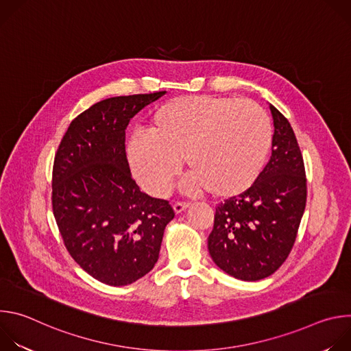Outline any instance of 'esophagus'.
Here are the masks:
<instances>
[{
    "instance_id": "1",
    "label": "esophagus",
    "mask_w": 351,
    "mask_h": 351,
    "mask_svg": "<svg viewBox=\"0 0 351 351\" xmlns=\"http://www.w3.org/2000/svg\"><path fill=\"white\" fill-rule=\"evenodd\" d=\"M187 207H189L187 203H179V202H178V203L173 204V211H175L176 214H180V213L184 211Z\"/></svg>"
}]
</instances>
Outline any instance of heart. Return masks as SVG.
Segmentation results:
<instances>
[{
  "instance_id": "1",
  "label": "heart",
  "mask_w": 351,
  "mask_h": 351,
  "mask_svg": "<svg viewBox=\"0 0 351 351\" xmlns=\"http://www.w3.org/2000/svg\"><path fill=\"white\" fill-rule=\"evenodd\" d=\"M148 133L132 138L129 162L138 183L158 197L171 191L182 158L191 169L186 191L240 195L258 179L272 141L257 104L218 95L169 99L153 114Z\"/></svg>"
}]
</instances>
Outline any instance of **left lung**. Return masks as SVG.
<instances>
[{
  "instance_id": "obj_1",
  "label": "left lung",
  "mask_w": 351,
  "mask_h": 351,
  "mask_svg": "<svg viewBox=\"0 0 351 351\" xmlns=\"http://www.w3.org/2000/svg\"><path fill=\"white\" fill-rule=\"evenodd\" d=\"M272 156L256 183L215 208L208 236L213 261L241 280L272 275L289 257L307 202L302 152L289 121L269 104Z\"/></svg>"
}]
</instances>
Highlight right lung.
<instances>
[{
    "mask_svg": "<svg viewBox=\"0 0 351 351\" xmlns=\"http://www.w3.org/2000/svg\"><path fill=\"white\" fill-rule=\"evenodd\" d=\"M167 91L103 99L77 115L53 167V213L71 257L94 279L125 286L158 261L167 199L143 193L132 178L125 130L130 119Z\"/></svg>",
    "mask_w": 351,
    "mask_h": 351,
    "instance_id": "add662e5",
    "label": "right lung"
}]
</instances>
